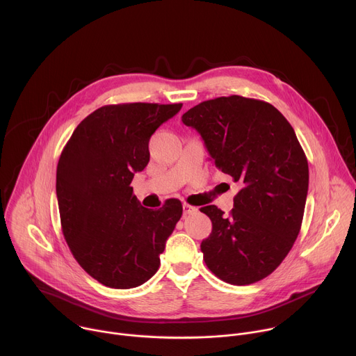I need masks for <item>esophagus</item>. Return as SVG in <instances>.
Masks as SVG:
<instances>
[{"mask_svg": "<svg viewBox=\"0 0 356 356\" xmlns=\"http://www.w3.org/2000/svg\"><path fill=\"white\" fill-rule=\"evenodd\" d=\"M195 211H197L195 207H193V206L187 204V202H184V204H183V213H184V214H193V213H195Z\"/></svg>", "mask_w": 356, "mask_h": 356, "instance_id": "34e87169", "label": "esophagus"}]
</instances>
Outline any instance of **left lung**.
<instances>
[{
	"mask_svg": "<svg viewBox=\"0 0 356 356\" xmlns=\"http://www.w3.org/2000/svg\"><path fill=\"white\" fill-rule=\"evenodd\" d=\"M198 131L216 168L241 184L228 216L201 207L213 229L202 239L207 268L245 286L269 276L301 228L309 163L293 127L272 104L242 95L202 101L181 117Z\"/></svg>",
	"mask_w": 356,
	"mask_h": 356,
	"instance_id": "left-lung-1",
	"label": "left lung"
}]
</instances>
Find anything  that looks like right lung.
<instances>
[{"instance_id": "obj_1", "label": "right lung", "mask_w": 356, "mask_h": 356, "mask_svg": "<svg viewBox=\"0 0 356 356\" xmlns=\"http://www.w3.org/2000/svg\"><path fill=\"white\" fill-rule=\"evenodd\" d=\"M181 106H104L77 125L62 150L56 172L62 231L77 264L107 287L132 289L154 276L181 217L180 200L145 209L131 187L149 162L152 134Z\"/></svg>"}]
</instances>
